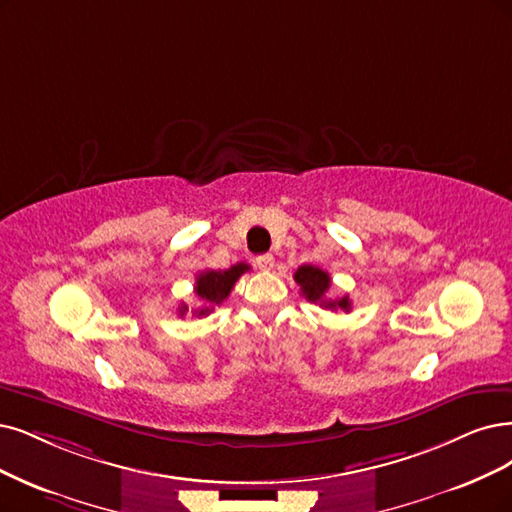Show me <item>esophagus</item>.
<instances>
[{
    "label": "esophagus",
    "mask_w": 512,
    "mask_h": 512,
    "mask_svg": "<svg viewBox=\"0 0 512 512\" xmlns=\"http://www.w3.org/2000/svg\"><path fill=\"white\" fill-rule=\"evenodd\" d=\"M255 266L261 270V272H270L274 268V257L272 255H259L255 259Z\"/></svg>",
    "instance_id": "obj_1"
}]
</instances>
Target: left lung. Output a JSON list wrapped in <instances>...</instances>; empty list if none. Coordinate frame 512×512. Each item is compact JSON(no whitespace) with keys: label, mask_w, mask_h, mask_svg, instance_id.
<instances>
[{"label":"left lung","mask_w":512,"mask_h":512,"mask_svg":"<svg viewBox=\"0 0 512 512\" xmlns=\"http://www.w3.org/2000/svg\"><path fill=\"white\" fill-rule=\"evenodd\" d=\"M295 282L301 287V295H304L312 304H320L327 310H344L350 312V297L344 295L339 299H327V291L331 287V276L314 266H301L295 272Z\"/></svg>","instance_id":"1"}]
</instances>
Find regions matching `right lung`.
I'll return each mask as SVG.
<instances>
[{
    "label": "right lung",
    "instance_id": "right-lung-1",
    "mask_svg": "<svg viewBox=\"0 0 512 512\" xmlns=\"http://www.w3.org/2000/svg\"><path fill=\"white\" fill-rule=\"evenodd\" d=\"M251 266L249 263H236V266L227 268V270H204L196 276V287L194 293L200 299V308L196 310V316H206L215 310V306H221L223 301L230 297L236 280L249 272ZM187 312V306L181 304L179 314L183 316Z\"/></svg>",
    "mask_w": 512,
    "mask_h": 512
}]
</instances>
